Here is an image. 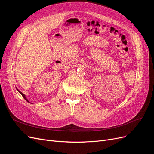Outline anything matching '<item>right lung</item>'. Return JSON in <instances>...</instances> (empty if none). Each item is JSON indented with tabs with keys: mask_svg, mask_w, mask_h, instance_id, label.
Here are the masks:
<instances>
[{
	"mask_svg": "<svg viewBox=\"0 0 154 154\" xmlns=\"http://www.w3.org/2000/svg\"><path fill=\"white\" fill-rule=\"evenodd\" d=\"M17 90H18V89H17ZM18 92H19L20 93V94H22V96H23V97H24V99H25V100H26V101H27V102H29V101H28V100H27V98H26V96H25V95H24V94H23V93H22V92H21L20 91H18Z\"/></svg>",
	"mask_w": 154,
	"mask_h": 154,
	"instance_id": "add662e5",
	"label": "right lung"
}]
</instances>
